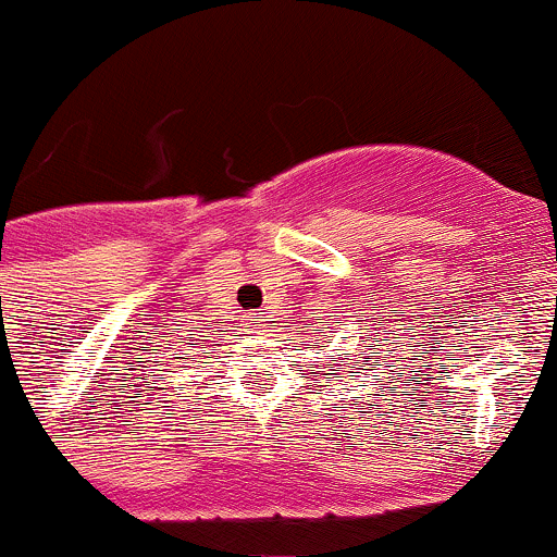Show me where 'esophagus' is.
I'll use <instances>...</instances> for the list:
<instances>
[{"mask_svg": "<svg viewBox=\"0 0 557 557\" xmlns=\"http://www.w3.org/2000/svg\"><path fill=\"white\" fill-rule=\"evenodd\" d=\"M246 324H249V330L262 332L265 330V317H262V313H249V317H246Z\"/></svg>", "mask_w": 557, "mask_h": 557, "instance_id": "esophagus-1", "label": "esophagus"}]
</instances>
